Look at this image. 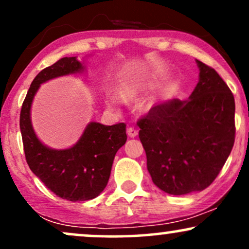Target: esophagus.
I'll list each match as a JSON object with an SVG mask.
<instances>
[{
	"label": "esophagus",
	"mask_w": 249,
	"mask_h": 249,
	"mask_svg": "<svg viewBox=\"0 0 249 249\" xmlns=\"http://www.w3.org/2000/svg\"><path fill=\"white\" fill-rule=\"evenodd\" d=\"M127 136L130 137V138H134V137L138 136V130L134 127H128L127 128Z\"/></svg>",
	"instance_id": "34e87169"
}]
</instances>
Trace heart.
<instances>
[{
	"label": "heart",
	"mask_w": 249,
	"mask_h": 249,
	"mask_svg": "<svg viewBox=\"0 0 249 249\" xmlns=\"http://www.w3.org/2000/svg\"><path fill=\"white\" fill-rule=\"evenodd\" d=\"M142 90V85L136 84V83H130V84L124 85V87L121 89V91H119V93H121V97L124 101H133V99H136L137 97L139 96ZM107 103L108 107H113L118 104V101H117L116 97L107 96Z\"/></svg>",
	"instance_id": "heart-1"
}]
</instances>
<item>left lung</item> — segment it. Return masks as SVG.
Masks as SVG:
<instances>
[{
    "mask_svg": "<svg viewBox=\"0 0 249 249\" xmlns=\"http://www.w3.org/2000/svg\"><path fill=\"white\" fill-rule=\"evenodd\" d=\"M199 82L190 98L160 103L138 121L153 184L173 196L210 186L235 139V102L215 70L196 59Z\"/></svg>",
    "mask_w": 249,
    "mask_h": 249,
    "instance_id": "8db88e82",
    "label": "left lung"
}]
</instances>
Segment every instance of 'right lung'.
<instances>
[{
	"label": "right lung",
	"mask_w": 249,
	"mask_h": 249,
	"mask_svg": "<svg viewBox=\"0 0 249 249\" xmlns=\"http://www.w3.org/2000/svg\"><path fill=\"white\" fill-rule=\"evenodd\" d=\"M84 70V63L76 57H63L43 69L31 83L19 115L25 159L30 170L57 196L75 202L96 198L107 187L117 151L126 142V125L119 123L107 126L91 122L73 146L55 150L37 138L30 110L43 83Z\"/></svg>",
	"instance_id": "1"
}]
</instances>
